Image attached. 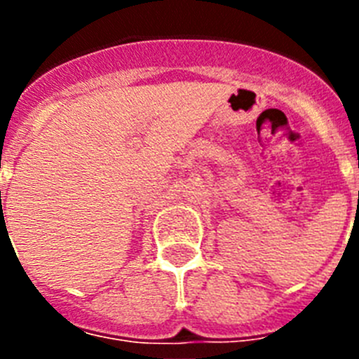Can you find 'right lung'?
Wrapping results in <instances>:
<instances>
[{
	"instance_id": "1",
	"label": "right lung",
	"mask_w": 359,
	"mask_h": 359,
	"mask_svg": "<svg viewBox=\"0 0 359 359\" xmlns=\"http://www.w3.org/2000/svg\"><path fill=\"white\" fill-rule=\"evenodd\" d=\"M0 194H1V192H0Z\"/></svg>"
}]
</instances>
